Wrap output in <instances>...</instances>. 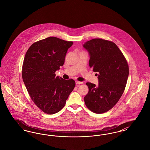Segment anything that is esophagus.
<instances>
[{
	"label": "esophagus",
	"mask_w": 150,
	"mask_h": 150,
	"mask_svg": "<svg viewBox=\"0 0 150 150\" xmlns=\"http://www.w3.org/2000/svg\"><path fill=\"white\" fill-rule=\"evenodd\" d=\"M75 83H76V85H78V84H83V82H81V81H75Z\"/></svg>",
	"instance_id": "esophagus-1"
}]
</instances>
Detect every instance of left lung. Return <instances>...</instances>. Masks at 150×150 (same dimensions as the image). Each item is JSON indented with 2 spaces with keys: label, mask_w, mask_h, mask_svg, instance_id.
Returning a JSON list of instances; mask_svg holds the SVG:
<instances>
[{
  "label": "left lung",
  "mask_w": 150,
  "mask_h": 150,
  "mask_svg": "<svg viewBox=\"0 0 150 150\" xmlns=\"http://www.w3.org/2000/svg\"><path fill=\"white\" fill-rule=\"evenodd\" d=\"M89 53V64L98 73V84L86 83V107L96 114L104 113L117 103L125 88L129 76L127 61L114 43L94 39L83 44ZM98 75L97 74H96Z\"/></svg>",
  "instance_id": "left-lung-1"
}]
</instances>
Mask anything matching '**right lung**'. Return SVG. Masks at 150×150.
<instances>
[{
  "label": "right lung",
  "instance_id": "right-lung-1",
  "mask_svg": "<svg viewBox=\"0 0 150 150\" xmlns=\"http://www.w3.org/2000/svg\"><path fill=\"white\" fill-rule=\"evenodd\" d=\"M73 44L56 37H49L33 44L22 65V76L29 95L44 112L54 114L66 104L75 82L54 74L64 64L67 50Z\"/></svg>",
  "mask_w": 150,
  "mask_h": 150
}]
</instances>
